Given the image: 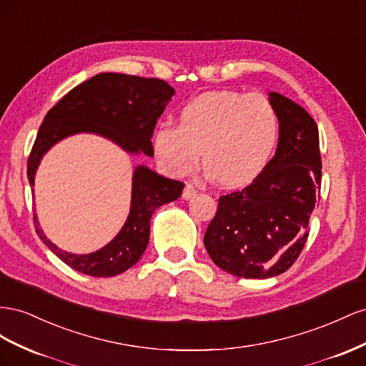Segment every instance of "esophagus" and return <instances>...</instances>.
I'll list each match as a JSON object with an SVG mask.
<instances>
[{"instance_id": "1", "label": "esophagus", "mask_w": 366, "mask_h": 366, "mask_svg": "<svg viewBox=\"0 0 366 366\" xmlns=\"http://www.w3.org/2000/svg\"><path fill=\"white\" fill-rule=\"evenodd\" d=\"M196 193L197 192H196L194 187L192 184H187L185 189H184V193H182V197H184L185 201H189V199H193V197L196 196Z\"/></svg>"}]
</instances>
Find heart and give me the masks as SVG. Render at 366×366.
Returning <instances> with one entry per match:
<instances>
[{
    "label": "heart",
    "mask_w": 366,
    "mask_h": 366,
    "mask_svg": "<svg viewBox=\"0 0 366 366\" xmlns=\"http://www.w3.org/2000/svg\"><path fill=\"white\" fill-rule=\"evenodd\" d=\"M279 139V113L265 95L219 90L187 102L179 125L161 124L153 152L167 174H190L202 158L208 176L225 189H241L262 174Z\"/></svg>",
    "instance_id": "heart-1"
}]
</instances>
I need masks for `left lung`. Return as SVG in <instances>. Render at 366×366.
<instances>
[{
	"label": "left lung",
	"mask_w": 366,
	"mask_h": 366,
	"mask_svg": "<svg viewBox=\"0 0 366 366\" xmlns=\"http://www.w3.org/2000/svg\"><path fill=\"white\" fill-rule=\"evenodd\" d=\"M268 97L280 118L273 159L244 190L219 197L204 236L213 262L245 279L274 277L296 262L322 181L317 124L295 101L277 92Z\"/></svg>",
	"instance_id": "8db88e82"
}]
</instances>
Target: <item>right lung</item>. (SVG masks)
Wrapping results in <instances>:
<instances>
[{
  "label": "right lung",
  "mask_w": 366,
  "mask_h": 366,
  "mask_svg": "<svg viewBox=\"0 0 366 366\" xmlns=\"http://www.w3.org/2000/svg\"><path fill=\"white\" fill-rule=\"evenodd\" d=\"M173 95L174 89L162 79L122 73H98L71 89L49 110L38 130L27 161L30 187L35 185V174L43 156L71 134H99L130 154L153 156L154 125ZM184 187L179 181L167 179L149 167L138 165L133 172L127 221L119 233L98 252L73 254L58 248L38 227L36 214H34L36 233L50 252L79 273L95 277L118 276L137 264L147 248L150 219L156 208L176 201Z\"/></svg>",
  "instance_id": "add662e5"
}]
</instances>
